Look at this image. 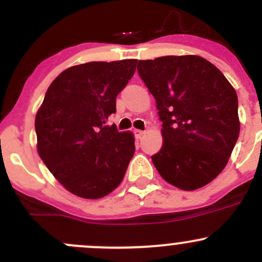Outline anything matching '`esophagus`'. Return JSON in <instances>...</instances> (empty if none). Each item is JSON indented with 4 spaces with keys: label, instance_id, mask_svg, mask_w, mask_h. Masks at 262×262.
I'll return each instance as SVG.
<instances>
[{
    "label": "esophagus",
    "instance_id": "1",
    "mask_svg": "<svg viewBox=\"0 0 262 262\" xmlns=\"http://www.w3.org/2000/svg\"><path fill=\"white\" fill-rule=\"evenodd\" d=\"M144 133H146V132H143V130H138V129H136V130H134V134H136V137L138 139H141L142 137L144 136Z\"/></svg>",
    "mask_w": 262,
    "mask_h": 262
}]
</instances>
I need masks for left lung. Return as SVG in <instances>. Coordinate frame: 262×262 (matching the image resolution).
<instances>
[{"label":"left lung","instance_id":"8db88e82","mask_svg":"<svg viewBox=\"0 0 262 262\" xmlns=\"http://www.w3.org/2000/svg\"><path fill=\"white\" fill-rule=\"evenodd\" d=\"M156 99L163 144L152 162L168 184L196 190L226 167L239 136L238 99L223 73L199 55L139 60Z\"/></svg>","mask_w":262,"mask_h":262}]
</instances>
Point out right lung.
<instances>
[{
  "mask_svg": "<svg viewBox=\"0 0 262 262\" xmlns=\"http://www.w3.org/2000/svg\"><path fill=\"white\" fill-rule=\"evenodd\" d=\"M137 59L90 62L63 71L35 116L38 153L72 194L100 199L123 180L136 150L128 132L106 125Z\"/></svg>",
  "mask_w": 262,
  "mask_h": 262,
  "instance_id": "obj_1",
  "label": "right lung"
}]
</instances>
